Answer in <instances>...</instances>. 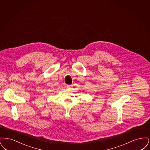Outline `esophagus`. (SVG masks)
<instances>
[{"label": "esophagus", "instance_id": "1", "mask_svg": "<svg viewBox=\"0 0 150 150\" xmlns=\"http://www.w3.org/2000/svg\"><path fill=\"white\" fill-rule=\"evenodd\" d=\"M67 88L68 89H71L72 86H70V85H67Z\"/></svg>", "mask_w": 150, "mask_h": 150}]
</instances>
